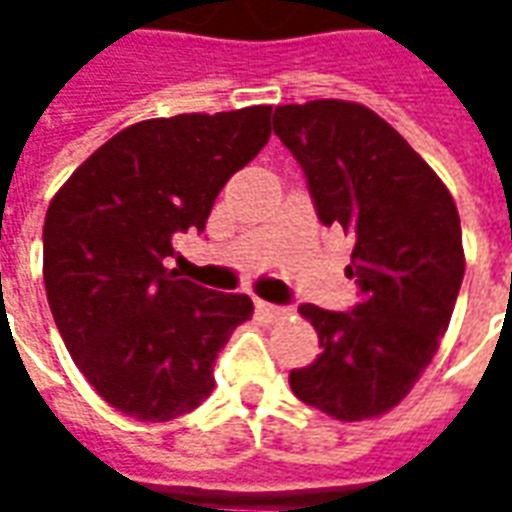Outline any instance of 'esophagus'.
Masks as SVG:
<instances>
[{
    "label": "esophagus",
    "mask_w": 512,
    "mask_h": 512,
    "mask_svg": "<svg viewBox=\"0 0 512 512\" xmlns=\"http://www.w3.org/2000/svg\"><path fill=\"white\" fill-rule=\"evenodd\" d=\"M257 312L263 315V318H268V321H279V318H285L288 315V310L285 307H277V304H268V301H255Z\"/></svg>",
    "instance_id": "34e87169"
}]
</instances>
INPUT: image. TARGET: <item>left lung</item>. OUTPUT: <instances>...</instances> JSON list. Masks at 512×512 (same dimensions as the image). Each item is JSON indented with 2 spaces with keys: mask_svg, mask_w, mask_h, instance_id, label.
I'll return each instance as SVG.
<instances>
[{
  "mask_svg": "<svg viewBox=\"0 0 512 512\" xmlns=\"http://www.w3.org/2000/svg\"><path fill=\"white\" fill-rule=\"evenodd\" d=\"M274 134L304 169L318 219L356 238L345 277L362 293L351 312L301 304L321 354L290 370V389L343 422L386 414L450 326L466 268L458 208L417 150L367 106H277Z\"/></svg>",
  "mask_w": 512,
  "mask_h": 512,
  "instance_id": "1",
  "label": "left lung"
}]
</instances>
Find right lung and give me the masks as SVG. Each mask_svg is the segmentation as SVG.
Wrapping results in <instances>:
<instances>
[{
  "instance_id": "right-lung-1",
  "label": "right lung",
  "mask_w": 512,
  "mask_h": 512,
  "mask_svg": "<svg viewBox=\"0 0 512 512\" xmlns=\"http://www.w3.org/2000/svg\"><path fill=\"white\" fill-rule=\"evenodd\" d=\"M271 106L123 128L62 186L43 224V282L65 348L109 406L142 422L189 414L216 356L252 318L164 268L178 233L205 230L224 183L263 150Z\"/></svg>"
}]
</instances>
